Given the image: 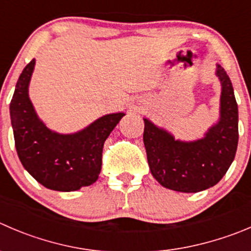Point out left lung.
<instances>
[{"label": "left lung", "mask_w": 251, "mask_h": 251, "mask_svg": "<svg viewBox=\"0 0 251 251\" xmlns=\"http://www.w3.org/2000/svg\"><path fill=\"white\" fill-rule=\"evenodd\" d=\"M220 118L203 137L176 140L169 131L143 118V142L153 177L162 186L179 193H199L225 176L234 160L238 146V105L232 82L221 65Z\"/></svg>", "instance_id": "8db88e82"}]
</instances>
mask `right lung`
I'll return each instance as SVG.
<instances>
[{
	"label": "right lung",
	"mask_w": 251,
	"mask_h": 251,
	"mask_svg": "<svg viewBox=\"0 0 251 251\" xmlns=\"http://www.w3.org/2000/svg\"><path fill=\"white\" fill-rule=\"evenodd\" d=\"M35 58L22 71L9 104L16 150L24 169L43 186L55 191H76L98 180L103 146L125 113L100 116L74 133L46 127L29 98Z\"/></svg>",
	"instance_id": "1"
}]
</instances>
